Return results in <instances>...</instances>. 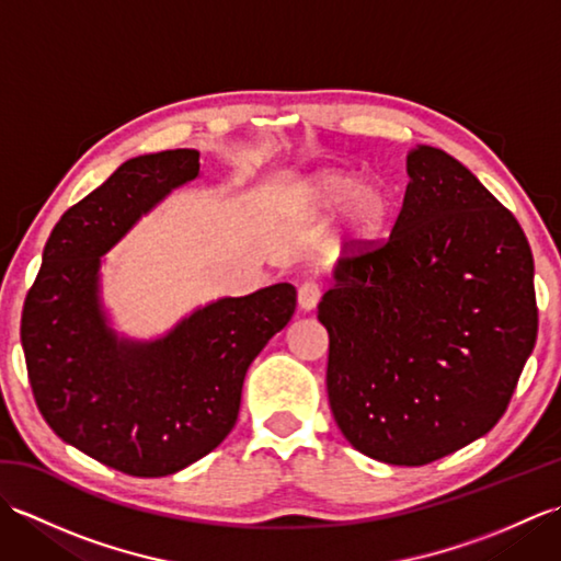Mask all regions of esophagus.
I'll return each mask as SVG.
<instances>
[{"label":"esophagus","mask_w":561,"mask_h":561,"mask_svg":"<svg viewBox=\"0 0 561 561\" xmlns=\"http://www.w3.org/2000/svg\"><path fill=\"white\" fill-rule=\"evenodd\" d=\"M320 301V284L308 279L304 282L299 287V306L304 308V311H311V308H316Z\"/></svg>","instance_id":"34e87169"}]
</instances>
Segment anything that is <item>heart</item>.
<instances>
[{
    "label": "heart",
    "instance_id": "b5f03b06",
    "mask_svg": "<svg viewBox=\"0 0 561 561\" xmlns=\"http://www.w3.org/2000/svg\"><path fill=\"white\" fill-rule=\"evenodd\" d=\"M294 202L296 209L311 217H325L344 207L347 226L356 238H374L388 214L383 187L376 183L359 185V175L347 171H323L313 175L296 190Z\"/></svg>",
    "mask_w": 561,
    "mask_h": 561
}]
</instances>
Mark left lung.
Returning a JSON list of instances; mask_svg holds the SVG:
<instances>
[{
  "mask_svg": "<svg viewBox=\"0 0 561 561\" xmlns=\"http://www.w3.org/2000/svg\"><path fill=\"white\" fill-rule=\"evenodd\" d=\"M408 173L390 236L344 250L318 320L344 438L416 468L502 420L538 337V304L514 214L440 149H414Z\"/></svg>",
  "mask_w": 561,
  "mask_h": 561,
  "instance_id": "obj_1",
  "label": "left lung"
}]
</instances>
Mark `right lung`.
I'll return each instance as SVG.
<instances>
[{
    "mask_svg": "<svg viewBox=\"0 0 561 561\" xmlns=\"http://www.w3.org/2000/svg\"><path fill=\"white\" fill-rule=\"evenodd\" d=\"M197 173L195 149L123 163L57 221L21 313L43 420L67 444L135 478L173 474L229 436L248 366L296 311V289L274 284L209 304L163 340H115L99 306L101 255Z\"/></svg>",
    "mask_w": 561,
    "mask_h": 561,
    "instance_id": "obj_1",
    "label": "right lung"
}]
</instances>
